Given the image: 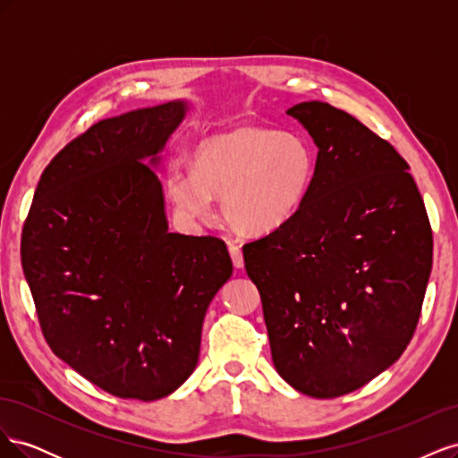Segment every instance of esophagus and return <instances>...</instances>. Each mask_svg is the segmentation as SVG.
Segmentation results:
<instances>
[{"label":"esophagus","instance_id":"34e87169","mask_svg":"<svg viewBox=\"0 0 458 458\" xmlns=\"http://www.w3.org/2000/svg\"><path fill=\"white\" fill-rule=\"evenodd\" d=\"M229 254H231V259H233V266L241 269L244 266V258H242V250L241 246L237 244H229Z\"/></svg>","mask_w":458,"mask_h":458}]
</instances>
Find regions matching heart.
<instances>
[{"label":"heart","instance_id":"heart-1","mask_svg":"<svg viewBox=\"0 0 458 458\" xmlns=\"http://www.w3.org/2000/svg\"><path fill=\"white\" fill-rule=\"evenodd\" d=\"M315 165L306 137L248 123L199 143L192 170L170 172L165 187L191 219H212L214 197H221L231 227L266 234L286 225L306 202Z\"/></svg>","mask_w":458,"mask_h":458}]
</instances>
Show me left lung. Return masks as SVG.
<instances>
[{
    "label": "left lung",
    "mask_w": 458,
    "mask_h": 458,
    "mask_svg": "<svg viewBox=\"0 0 458 458\" xmlns=\"http://www.w3.org/2000/svg\"><path fill=\"white\" fill-rule=\"evenodd\" d=\"M318 148L313 185L286 225L242 246L276 372L330 399L392 367L417 328L432 227L409 164L340 108L286 110Z\"/></svg>",
    "instance_id": "obj_1"
}]
</instances>
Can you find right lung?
I'll list each match as a JSON object with an SVG mask.
<instances>
[{"label":"right lung","instance_id":"1","mask_svg":"<svg viewBox=\"0 0 458 458\" xmlns=\"http://www.w3.org/2000/svg\"><path fill=\"white\" fill-rule=\"evenodd\" d=\"M185 101L106 118L39 177L21 261L53 353L101 390L155 401L199 363L208 306L233 273L216 237L168 231L160 152Z\"/></svg>","mask_w":458,"mask_h":458}]
</instances>
